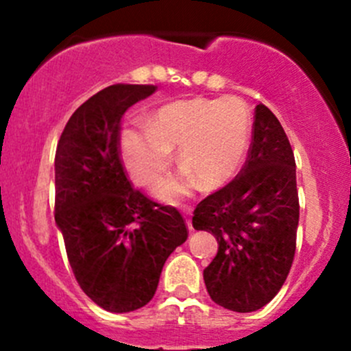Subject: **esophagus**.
<instances>
[{"mask_svg":"<svg viewBox=\"0 0 351 351\" xmlns=\"http://www.w3.org/2000/svg\"><path fill=\"white\" fill-rule=\"evenodd\" d=\"M183 212H185V214H186V226H189L190 231H193L192 217H190V215H192V207H189V205H183Z\"/></svg>","mask_w":351,"mask_h":351,"instance_id":"34e87169","label":"esophagus"}]
</instances>
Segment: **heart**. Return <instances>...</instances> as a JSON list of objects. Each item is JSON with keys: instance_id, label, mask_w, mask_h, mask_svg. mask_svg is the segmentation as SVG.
Listing matches in <instances>:
<instances>
[{"instance_id": "heart-1", "label": "heart", "mask_w": 351, "mask_h": 351, "mask_svg": "<svg viewBox=\"0 0 351 351\" xmlns=\"http://www.w3.org/2000/svg\"><path fill=\"white\" fill-rule=\"evenodd\" d=\"M250 113L236 100L190 98L165 105L146 122L122 132V156L134 182L153 189L176 149L180 165L204 189L221 185L241 165L250 141ZM190 185L186 175L168 176L158 197L171 200Z\"/></svg>"}]
</instances>
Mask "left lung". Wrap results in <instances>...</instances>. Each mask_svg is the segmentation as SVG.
I'll return each mask as SVG.
<instances>
[{
    "mask_svg": "<svg viewBox=\"0 0 351 351\" xmlns=\"http://www.w3.org/2000/svg\"><path fill=\"white\" fill-rule=\"evenodd\" d=\"M192 224L217 239V254L204 270L215 304L251 313L277 295L295 256L299 193L289 137L263 104L254 108L241 171L198 202Z\"/></svg>",
    "mask_w": 351,
    "mask_h": 351,
    "instance_id": "obj_1",
    "label": "left lung"
}]
</instances>
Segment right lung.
Instances as JSON below:
<instances>
[{"label": "right lung", "instance_id": "1", "mask_svg": "<svg viewBox=\"0 0 351 351\" xmlns=\"http://www.w3.org/2000/svg\"><path fill=\"white\" fill-rule=\"evenodd\" d=\"M154 84H112L67 120L56 149V224L74 278L110 313L154 297L165 261L189 238L185 219L130 185L120 154L127 108Z\"/></svg>", "mask_w": 351, "mask_h": 351}]
</instances>
